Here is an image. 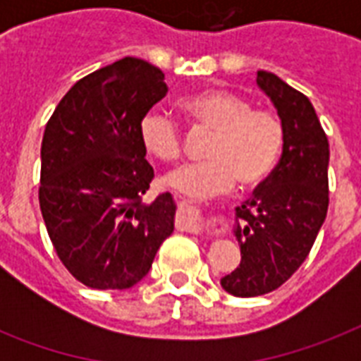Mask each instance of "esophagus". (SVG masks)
<instances>
[{
	"instance_id": "34e87169",
	"label": "esophagus",
	"mask_w": 361,
	"mask_h": 361,
	"mask_svg": "<svg viewBox=\"0 0 361 361\" xmlns=\"http://www.w3.org/2000/svg\"><path fill=\"white\" fill-rule=\"evenodd\" d=\"M180 226L183 228V231H189V232L206 231V219H204V214L198 208H192V206H181Z\"/></svg>"
}]
</instances>
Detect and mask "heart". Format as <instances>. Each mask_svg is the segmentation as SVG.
Listing matches in <instances>:
<instances>
[{
    "label": "heart",
    "mask_w": 361,
    "mask_h": 361,
    "mask_svg": "<svg viewBox=\"0 0 361 361\" xmlns=\"http://www.w3.org/2000/svg\"><path fill=\"white\" fill-rule=\"evenodd\" d=\"M178 110L197 129L209 130L206 159L170 176V187L191 200L225 195L238 185L252 189L274 172L285 130L268 110H257L247 97L228 90H202L178 101ZM144 149L161 163H178L183 152L180 127L166 116L147 112L138 123Z\"/></svg>",
    "instance_id": "b5f03b06"
}]
</instances>
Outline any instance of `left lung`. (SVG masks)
Segmentation results:
<instances>
[{
  "label": "left lung",
  "mask_w": 361,
  "mask_h": 361,
  "mask_svg": "<svg viewBox=\"0 0 361 361\" xmlns=\"http://www.w3.org/2000/svg\"><path fill=\"white\" fill-rule=\"evenodd\" d=\"M257 84L277 110L285 142L268 180L236 208L241 262L221 286L238 298L262 296L290 279L307 258L330 202V144L311 101L268 71H258Z\"/></svg>",
  "instance_id": "obj_1"
}]
</instances>
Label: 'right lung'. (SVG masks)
Wrapping results in <instances>:
<instances>
[{"mask_svg":"<svg viewBox=\"0 0 361 361\" xmlns=\"http://www.w3.org/2000/svg\"><path fill=\"white\" fill-rule=\"evenodd\" d=\"M166 92L159 67L123 58L76 82L47 123L42 219L59 260L90 288L136 285L174 232L172 195L144 200L153 169L138 135Z\"/></svg>","mask_w":361,"mask_h":361,"instance_id":"right-lung-1","label":"right lung"}]
</instances>
